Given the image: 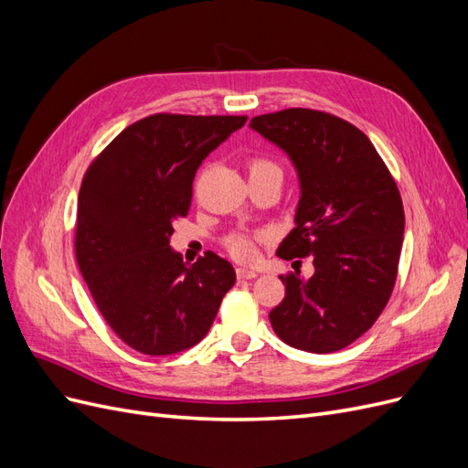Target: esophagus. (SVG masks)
Returning a JSON list of instances; mask_svg holds the SVG:
<instances>
[{
    "label": "esophagus",
    "mask_w": 468,
    "mask_h": 468,
    "mask_svg": "<svg viewBox=\"0 0 468 468\" xmlns=\"http://www.w3.org/2000/svg\"><path fill=\"white\" fill-rule=\"evenodd\" d=\"M236 275H238V279H256L258 277V273L253 271V269H246V267H238Z\"/></svg>",
    "instance_id": "esophagus-1"
}]
</instances>
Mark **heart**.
Instances as JSON below:
<instances>
[{
  "instance_id": "1",
  "label": "heart",
  "mask_w": 468,
  "mask_h": 468,
  "mask_svg": "<svg viewBox=\"0 0 468 468\" xmlns=\"http://www.w3.org/2000/svg\"><path fill=\"white\" fill-rule=\"evenodd\" d=\"M261 169H277V165L267 160V158H253L250 162V174L251 172H261ZM273 234L269 230H260V232H234L229 238L224 239V246L229 250L232 258L238 261H246L251 263L256 261L260 256V244L267 242Z\"/></svg>"
}]
</instances>
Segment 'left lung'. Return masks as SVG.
<instances>
[{
	"instance_id": "8db88e82",
	"label": "left lung",
	"mask_w": 468,
	"mask_h": 468,
	"mask_svg": "<svg viewBox=\"0 0 468 468\" xmlns=\"http://www.w3.org/2000/svg\"><path fill=\"white\" fill-rule=\"evenodd\" d=\"M285 150L301 179L296 229L282 260L313 256L314 275H281L282 299L271 313L291 347L332 353L361 337L385 310L404 236V207L387 164L357 126L314 109H285L250 121Z\"/></svg>"
}]
</instances>
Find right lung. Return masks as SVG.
I'll return each instance as SVG.
<instances>
[{"instance_id":"1","label":"right lung","mask_w":468,"mask_h":468,"mask_svg":"<svg viewBox=\"0 0 468 468\" xmlns=\"http://www.w3.org/2000/svg\"><path fill=\"white\" fill-rule=\"evenodd\" d=\"M246 121L155 112L112 138L83 176L78 267L109 328L144 356L199 344L236 282L215 251L183 263L169 236L191 208L197 169Z\"/></svg>"}]
</instances>
